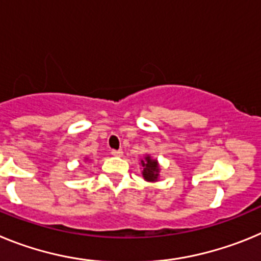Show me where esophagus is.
Masks as SVG:
<instances>
[{"label":"esophagus","mask_w":261,"mask_h":261,"mask_svg":"<svg viewBox=\"0 0 261 261\" xmlns=\"http://www.w3.org/2000/svg\"><path fill=\"white\" fill-rule=\"evenodd\" d=\"M111 154H112V155L114 156H121L123 155V150H111Z\"/></svg>","instance_id":"esophagus-1"}]
</instances>
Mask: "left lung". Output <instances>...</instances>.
<instances>
[{
  "label": "left lung",
  "mask_w": 261,
  "mask_h": 261,
  "mask_svg": "<svg viewBox=\"0 0 261 261\" xmlns=\"http://www.w3.org/2000/svg\"><path fill=\"white\" fill-rule=\"evenodd\" d=\"M142 167H144V171H142V175L146 179L147 181H154L156 180L159 172L158 163H156L155 159H151L150 156H146L145 161H141Z\"/></svg>",
  "instance_id": "1"
}]
</instances>
